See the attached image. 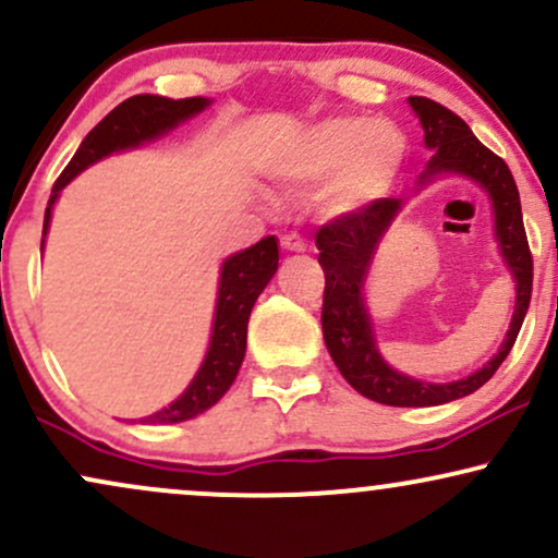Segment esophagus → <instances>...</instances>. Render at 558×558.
<instances>
[{
    "label": "esophagus",
    "instance_id": "34e87169",
    "mask_svg": "<svg viewBox=\"0 0 558 558\" xmlns=\"http://www.w3.org/2000/svg\"><path fill=\"white\" fill-rule=\"evenodd\" d=\"M280 248H283V252H293V254H301V252H306V243L299 239V235H283V239H280Z\"/></svg>",
    "mask_w": 558,
    "mask_h": 558
}]
</instances>
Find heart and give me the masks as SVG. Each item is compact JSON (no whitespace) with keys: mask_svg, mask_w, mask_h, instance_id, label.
Instances as JSON below:
<instances>
[{"mask_svg":"<svg viewBox=\"0 0 558 558\" xmlns=\"http://www.w3.org/2000/svg\"><path fill=\"white\" fill-rule=\"evenodd\" d=\"M407 138L388 120L325 118L301 128L267 162L286 189H317V209L345 220L377 207L401 181Z\"/></svg>","mask_w":558,"mask_h":558,"instance_id":"1","label":"heart"}]
</instances>
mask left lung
I'll list each match as a JSON object with an SVG mask.
<instances>
[{
  "mask_svg": "<svg viewBox=\"0 0 558 558\" xmlns=\"http://www.w3.org/2000/svg\"><path fill=\"white\" fill-rule=\"evenodd\" d=\"M407 101L425 131V149L433 151L425 170L420 172L414 194L446 175L466 178L488 194L493 239L517 291L509 330L496 354L483 367L451 383L420 380L399 373L383 360L367 306V278L377 248L407 204L403 198H383L367 213L332 220L317 230V259L325 270L323 336L336 367L362 396L386 407H440L483 388L509 356L533 293V257L522 226L520 191L504 159L485 149L470 125L438 101L425 96H409Z\"/></svg>",
  "mask_w": 558,
  "mask_h": 558,
  "instance_id": "1",
  "label": "left lung"
}]
</instances>
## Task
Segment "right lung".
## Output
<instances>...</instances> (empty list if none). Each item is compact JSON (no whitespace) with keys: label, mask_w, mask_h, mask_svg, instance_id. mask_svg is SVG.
Listing matches in <instances>:
<instances>
[{"label":"right lung","mask_w":558,"mask_h":558,"mask_svg":"<svg viewBox=\"0 0 558 558\" xmlns=\"http://www.w3.org/2000/svg\"><path fill=\"white\" fill-rule=\"evenodd\" d=\"M213 105L207 96H191V99H168V96L141 94L125 99L101 120L99 125L81 141L78 151L57 178L52 196H49L47 213H44V233H41V252L47 243L49 222H52V209L60 198L62 189L78 178L83 170L92 168L99 159L118 155V151L136 149V146L155 141L159 136H168L185 120L196 118ZM278 239L267 235L254 246L243 252L230 254L220 265V283H217V301L213 317V336H209L207 354L198 364L194 380L189 388L162 407L159 412L141 417V425H175V422L194 420L196 414L207 412L215 407L228 388L233 386L239 375L243 354H246V328L252 317L254 301L265 291L272 275L278 272Z\"/></svg>","instance_id":"add662e5"}]
</instances>
